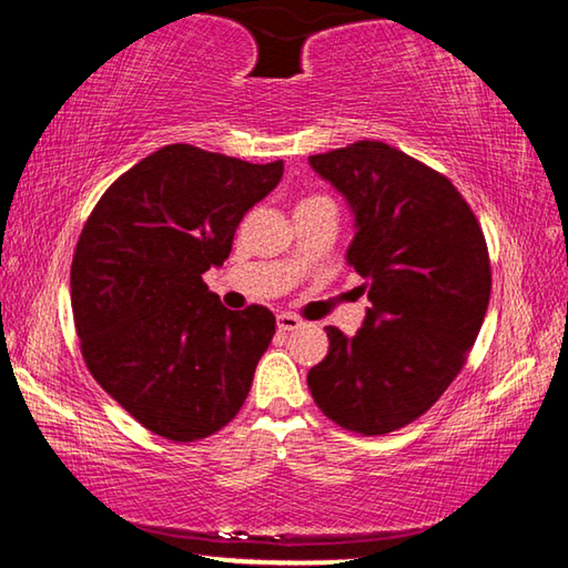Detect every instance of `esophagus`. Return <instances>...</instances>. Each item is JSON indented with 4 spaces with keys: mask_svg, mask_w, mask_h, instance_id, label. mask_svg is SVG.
<instances>
[{
    "mask_svg": "<svg viewBox=\"0 0 568 568\" xmlns=\"http://www.w3.org/2000/svg\"><path fill=\"white\" fill-rule=\"evenodd\" d=\"M303 325V321L297 318V315L293 313H281L277 315V328H281L283 333H291V331H297Z\"/></svg>",
    "mask_w": 568,
    "mask_h": 568,
    "instance_id": "obj_1",
    "label": "esophagus"
}]
</instances>
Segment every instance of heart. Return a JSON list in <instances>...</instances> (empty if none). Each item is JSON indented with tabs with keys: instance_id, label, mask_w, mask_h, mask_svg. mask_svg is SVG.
<instances>
[{
	"instance_id": "1",
	"label": "heart",
	"mask_w": 568,
	"mask_h": 568,
	"mask_svg": "<svg viewBox=\"0 0 568 568\" xmlns=\"http://www.w3.org/2000/svg\"><path fill=\"white\" fill-rule=\"evenodd\" d=\"M307 200H325V197H307ZM307 200H303V203H307Z\"/></svg>"
}]
</instances>
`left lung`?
<instances>
[{"label": "left lung", "instance_id": "obj_1", "mask_svg": "<svg viewBox=\"0 0 568 568\" xmlns=\"http://www.w3.org/2000/svg\"><path fill=\"white\" fill-rule=\"evenodd\" d=\"M348 200L345 261L371 307L355 335L328 325V355L307 373L333 423L383 436L423 416L464 368L491 297L474 210L440 172L378 140L307 158Z\"/></svg>", "mask_w": 568, "mask_h": 568}]
</instances>
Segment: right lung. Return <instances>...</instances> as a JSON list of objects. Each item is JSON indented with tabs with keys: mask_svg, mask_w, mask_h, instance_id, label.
I'll return each mask as SVG.
<instances>
[{
	"mask_svg": "<svg viewBox=\"0 0 568 568\" xmlns=\"http://www.w3.org/2000/svg\"><path fill=\"white\" fill-rule=\"evenodd\" d=\"M283 178L253 162L165 145L112 182L77 240L74 328L92 378L152 434L213 436L237 416L275 335L263 305L227 311L203 273Z\"/></svg>",
	"mask_w": 568,
	"mask_h": 568,
	"instance_id": "1",
	"label": "right lung"
}]
</instances>
